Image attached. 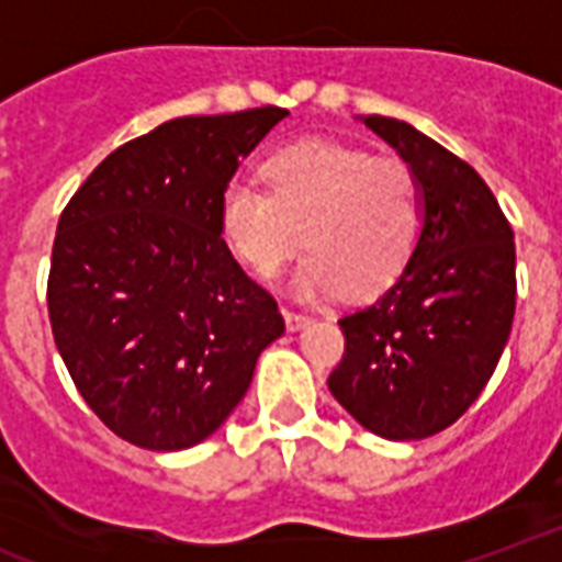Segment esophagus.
Wrapping results in <instances>:
<instances>
[{
	"instance_id": "34e87169",
	"label": "esophagus",
	"mask_w": 562,
	"mask_h": 562,
	"mask_svg": "<svg viewBox=\"0 0 562 562\" xmlns=\"http://www.w3.org/2000/svg\"><path fill=\"white\" fill-rule=\"evenodd\" d=\"M282 318H285V327H289L291 333H297V329H303L306 324H312L310 315H303V312L294 310H282Z\"/></svg>"
}]
</instances>
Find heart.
<instances>
[{"instance_id": "1", "label": "heart", "mask_w": 562, "mask_h": 562, "mask_svg": "<svg viewBox=\"0 0 562 562\" xmlns=\"http://www.w3.org/2000/svg\"><path fill=\"white\" fill-rule=\"evenodd\" d=\"M265 186L233 179L221 191L217 226L226 247L256 277H273L297 252L306 297H374L404 273L424 226L413 167L338 140H300L273 153ZM304 235H299V229Z\"/></svg>"}]
</instances>
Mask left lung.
<instances>
[{
  "mask_svg": "<svg viewBox=\"0 0 562 562\" xmlns=\"http://www.w3.org/2000/svg\"><path fill=\"white\" fill-rule=\"evenodd\" d=\"M418 177L413 259L371 306L338 321L345 357L327 385L366 430L427 439L469 409L498 366L516 312V244L490 186L395 117H362Z\"/></svg>",
  "mask_w": 562,
  "mask_h": 562,
  "instance_id": "obj_1",
  "label": "left lung"
}]
</instances>
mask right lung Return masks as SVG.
<instances>
[{"instance_id":"obj_1","label":"right lung","mask_w":562,"mask_h":562,"mask_svg":"<svg viewBox=\"0 0 562 562\" xmlns=\"http://www.w3.org/2000/svg\"><path fill=\"white\" fill-rule=\"evenodd\" d=\"M289 111L177 117L72 194L49 265V324L85 404L120 439L182 451L229 418L285 333L217 226L221 191Z\"/></svg>"}]
</instances>
